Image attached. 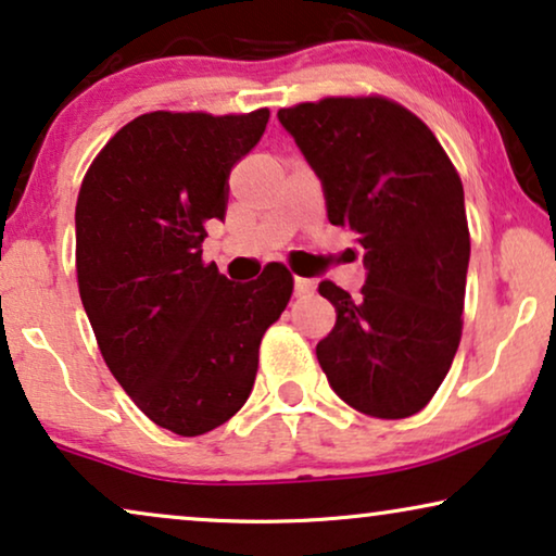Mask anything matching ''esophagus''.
<instances>
[{
	"instance_id": "esophagus-1",
	"label": "esophagus",
	"mask_w": 556,
	"mask_h": 556,
	"mask_svg": "<svg viewBox=\"0 0 556 556\" xmlns=\"http://www.w3.org/2000/svg\"><path fill=\"white\" fill-rule=\"evenodd\" d=\"M314 291H316V280L314 278L295 276V295H311Z\"/></svg>"
}]
</instances>
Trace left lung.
I'll return each mask as SVG.
<instances>
[{"instance_id":"8db88e82","label":"left lung","mask_w":556,"mask_h":556,"mask_svg":"<svg viewBox=\"0 0 556 556\" xmlns=\"http://www.w3.org/2000/svg\"><path fill=\"white\" fill-rule=\"evenodd\" d=\"M324 185L329 223L356 232L367 283L337 308L316 356L331 390L364 415L428 405L463 333L470 235L458 172L435 134L384 96H337L278 111Z\"/></svg>"}]
</instances>
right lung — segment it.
Instances as JSON below:
<instances>
[{
	"instance_id": "obj_1",
	"label": "right lung",
	"mask_w": 556,
	"mask_h": 556,
	"mask_svg": "<svg viewBox=\"0 0 556 556\" xmlns=\"http://www.w3.org/2000/svg\"><path fill=\"white\" fill-rule=\"evenodd\" d=\"M270 111L134 118L98 151L75 204V270L111 375L177 435L215 430L245 405L263 333L283 314V263L232 283L202 261L204 223L223 219L227 177Z\"/></svg>"
}]
</instances>
